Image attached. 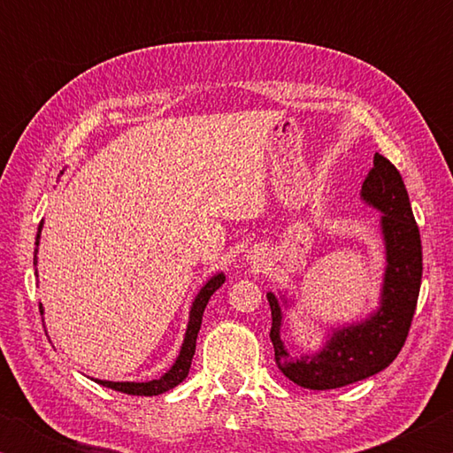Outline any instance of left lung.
Here are the masks:
<instances>
[{
  "mask_svg": "<svg viewBox=\"0 0 453 453\" xmlns=\"http://www.w3.org/2000/svg\"><path fill=\"white\" fill-rule=\"evenodd\" d=\"M362 202L380 211L383 267L380 303L364 319L332 327L316 351L289 354L281 337L289 296L267 291L272 308V343L280 372L308 389H335L370 378L394 362L408 337L421 286V240L408 189L395 165L380 153L362 186Z\"/></svg>",
  "mask_w": 453,
  "mask_h": 453,
  "instance_id": "left-lung-1",
  "label": "left lung"
}]
</instances>
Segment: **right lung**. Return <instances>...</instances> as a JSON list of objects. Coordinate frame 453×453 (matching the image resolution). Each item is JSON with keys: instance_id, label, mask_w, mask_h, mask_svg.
I'll return each instance as SVG.
<instances>
[{"instance_id": "right-lung-1", "label": "right lung", "mask_w": 453, "mask_h": 453, "mask_svg": "<svg viewBox=\"0 0 453 453\" xmlns=\"http://www.w3.org/2000/svg\"><path fill=\"white\" fill-rule=\"evenodd\" d=\"M64 173V172H61ZM42 227H43V221L37 227V235H35V250H34V265H37V245H40V237H42ZM35 278H37V267H35ZM226 281V275L218 272L213 273L211 278L203 283L202 289L197 291V296L194 297V302H191V308H189V318H188V327H186V335H183V343L180 348V354L175 357L173 365L167 370L162 378L157 380H150V381H110V380H94L96 383L104 388H111L116 389V392L121 394H127V395H159L167 392V389H172L175 386H180V383L188 378L189 373V367H191V359H194L196 354V340H197V334H199V327H202V318H203V311H205V305H208L210 297L213 296V291L221 288V283ZM40 313L43 316V305L40 303Z\"/></svg>"}]
</instances>
